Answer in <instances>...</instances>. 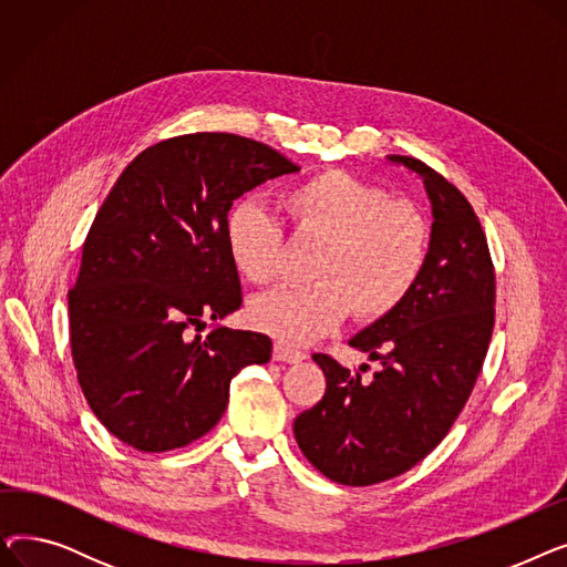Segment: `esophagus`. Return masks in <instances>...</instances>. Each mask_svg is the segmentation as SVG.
<instances>
[{"mask_svg": "<svg viewBox=\"0 0 567 567\" xmlns=\"http://www.w3.org/2000/svg\"><path fill=\"white\" fill-rule=\"evenodd\" d=\"M306 359V353L299 349H291L282 342L274 344V361H282V363H301Z\"/></svg>", "mask_w": 567, "mask_h": 567, "instance_id": "34e87169", "label": "esophagus"}]
</instances>
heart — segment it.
<instances>
[{"label":"heart","mask_w":567,"mask_h":567,"mask_svg":"<svg viewBox=\"0 0 567 567\" xmlns=\"http://www.w3.org/2000/svg\"><path fill=\"white\" fill-rule=\"evenodd\" d=\"M282 208L301 238L321 241L312 261L315 285L257 296L248 308L255 329L285 344H308L351 312L361 323L393 315L421 282L432 231L409 199L347 169H319L282 195ZM234 271L252 285L278 276L285 234L255 199L236 202L223 225Z\"/></svg>","instance_id":"obj_1"}]
</instances>
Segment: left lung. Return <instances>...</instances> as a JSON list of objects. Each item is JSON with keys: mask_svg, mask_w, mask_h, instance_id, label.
<instances>
[{"mask_svg": "<svg viewBox=\"0 0 567 567\" xmlns=\"http://www.w3.org/2000/svg\"><path fill=\"white\" fill-rule=\"evenodd\" d=\"M423 176L432 202L425 274L409 299L349 344L381 370L370 381L315 353L323 398L293 421V436L326 478L368 487L425 460L451 432L483 370L494 331L496 278L468 199L449 178L411 156H391Z\"/></svg>", "mask_w": 567, "mask_h": 567, "instance_id": "left-lung-1", "label": "left lung"}]
</instances>
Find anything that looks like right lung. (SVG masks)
<instances>
[{"label": "right lung", "mask_w": 567, "mask_h": 567, "mask_svg": "<svg viewBox=\"0 0 567 567\" xmlns=\"http://www.w3.org/2000/svg\"><path fill=\"white\" fill-rule=\"evenodd\" d=\"M301 167L231 133H190L144 148L89 227L69 291L80 389L118 441L184 449L227 409L231 377L271 359V340L218 321L241 308L223 225L231 202Z\"/></svg>", "instance_id": "1"}]
</instances>
